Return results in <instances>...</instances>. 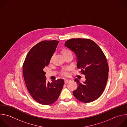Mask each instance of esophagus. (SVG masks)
<instances>
[{
    "mask_svg": "<svg viewBox=\"0 0 127 127\" xmlns=\"http://www.w3.org/2000/svg\"><path fill=\"white\" fill-rule=\"evenodd\" d=\"M70 81H71L70 80L66 79V80H64V83H65V84H67V83H68V82H69Z\"/></svg>",
    "mask_w": 127,
    "mask_h": 127,
    "instance_id": "1",
    "label": "esophagus"
}]
</instances>
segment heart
<instances>
[{
	"mask_svg": "<svg viewBox=\"0 0 127 127\" xmlns=\"http://www.w3.org/2000/svg\"><path fill=\"white\" fill-rule=\"evenodd\" d=\"M60 53H61V54L62 55V56L65 57L66 56L70 55V54H72V52L68 48H64L63 49H61V50L60 51ZM53 59V57H52L51 59V61ZM69 71V69H65V70H64L62 72V74L63 75L66 76L68 75V71Z\"/></svg>",
	"mask_w": 127,
	"mask_h": 127,
	"instance_id": "1",
	"label": "heart"
}]
</instances>
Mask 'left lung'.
Instances as JSON below:
<instances>
[{
  "label": "left lung",
  "mask_w": 127,
  "mask_h": 127,
  "mask_svg": "<svg viewBox=\"0 0 127 127\" xmlns=\"http://www.w3.org/2000/svg\"><path fill=\"white\" fill-rule=\"evenodd\" d=\"M65 46L76 54L77 67L85 76L82 83L76 78L78 87L73 94L78 100L89 103L103 93L108 80L109 67L106 57L100 47L89 39L73 38L66 41Z\"/></svg>",
  "instance_id": "left-lung-1"
}]
</instances>
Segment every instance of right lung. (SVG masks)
<instances>
[{
  "label": "right lung",
  "mask_w": 127,
  "mask_h": 127,
  "mask_svg": "<svg viewBox=\"0 0 127 127\" xmlns=\"http://www.w3.org/2000/svg\"><path fill=\"white\" fill-rule=\"evenodd\" d=\"M58 43L57 40L40 42L29 51L23 65L27 90L32 97L42 105H50L56 102L64 84L63 79L47 82L43 70L49 64Z\"/></svg>",
  "instance_id": "obj_1"
}]
</instances>
